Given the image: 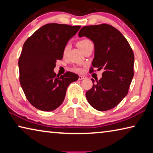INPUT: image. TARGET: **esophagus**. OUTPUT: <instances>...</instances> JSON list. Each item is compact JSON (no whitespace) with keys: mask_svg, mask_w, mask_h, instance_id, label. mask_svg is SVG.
<instances>
[{"mask_svg":"<svg viewBox=\"0 0 153 153\" xmlns=\"http://www.w3.org/2000/svg\"><path fill=\"white\" fill-rule=\"evenodd\" d=\"M84 79H85V76H82V75H79V80H82Z\"/></svg>","mask_w":153,"mask_h":153,"instance_id":"obj_1","label":"esophagus"}]
</instances>
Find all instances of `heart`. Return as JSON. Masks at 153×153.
Instances as JSON below:
<instances>
[{
	"instance_id": "1",
	"label": "heart",
	"mask_w": 153,
	"mask_h": 153,
	"mask_svg": "<svg viewBox=\"0 0 153 153\" xmlns=\"http://www.w3.org/2000/svg\"><path fill=\"white\" fill-rule=\"evenodd\" d=\"M93 43L91 41H90L89 39H81L80 40V41L78 42L77 43V45L79 47L80 49H81L82 52L85 50L87 49V48L89 46V45H92ZM70 47H71V45L70 44H66L65 45H64V47L63 48V56H65L67 55V53L68 52V50L70 49ZM74 71L75 72H81V69L79 68H75L74 69Z\"/></svg>"
}]
</instances>
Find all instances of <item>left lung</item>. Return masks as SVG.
<instances>
[{
	"mask_svg": "<svg viewBox=\"0 0 153 153\" xmlns=\"http://www.w3.org/2000/svg\"><path fill=\"white\" fill-rule=\"evenodd\" d=\"M79 36L94 44L93 68L103 69L102 78L86 93L88 102L99 111L115 108L127 95L134 76V56L129 43L120 32L108 24L85 26ZM93 67L90 72H93Z\"/></svg>",
	"mask_w": 153,
	"mask_h": 153,
	"instance_id": "1",
	"label": "left lung"
}]
</instances>
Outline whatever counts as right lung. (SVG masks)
Wrapping results in <instances>:
<instances>
[{
  "label": "right lung",
  "instance_id": "add662e5",
  "mask_svg": "<svg viewBox=\"0 0 153 153\" xmlns=\"http://www.w3.org/2000/svg\"><path fill=\"white\" fill-rule=\"evenodd\" d=\"M81 28L49 23L37 29L24 43L19 59V81L27 100L39 110L51 111L64 101L67 87L79 76L53 72L56 60L63 58V48Z\"/></svg>",
  "mask_w": 153,
  "mask_h": 153
}]
</instances>
